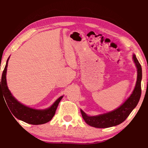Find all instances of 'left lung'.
<instances>
[{
    "mask_svg": "<svg viewBox=\"0 0 148 148\" xmlns=\"http://www.w3.org/2000/svg\"><path fill=\"white\" fill-rule=\"evenodd\" d=\"M133 60L137 68L138 76L136 86L129 98L117 109L97 116H88L81 110L82 116L87 124L96 128H108L116 126L123 122L137 106L142 92L141 80L142 73L141 65L134 55H133Z\"/></svg>",
    "mask_w": 148,
    "mask_h": 148,
    "instance_id": "obj_1",
    "label": "left lung"
}]
</instances>
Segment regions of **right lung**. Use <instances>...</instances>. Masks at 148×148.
Instances as JSON below:
<instances>
[{
    "label": "right lung",
    "instance_id": "add662e5",
    "mask_svg": "<svg viewBox=\"0 0 148 148\" xmlns=\"http://www.w3.org/2000/svg\"><path fill=\"white\" fill-rule=\"evenodd\" d=\"M8 59L7 60L6 66L2 74L1 80L0 79V92H3V95L8 107L12 114L18 119L21 120L29 124L41 125L49 121L56 114L57 108L59 102L62 98V96L59 97L49 108L44 110H38L31 108L22 104L12 96L10 91L7 87L6 84V70L8 66ZM1 84H0V82Z\"/></svg>",
    "mask_w": 148,
    "mask_h": 148
}]
</instances>
